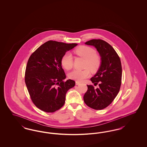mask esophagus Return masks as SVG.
<instances>
[{
  "label": "esophagus",
  "instance_id": "34e87169",
  "mask_svg": "<svg viewBox=\"0 0 147 147\" xmlns=\"http://www.w3.org/2000/svg\"><path fill=\"white\" fill-rule=\"evenodd\" d=\"M80 84V82H78V81L76 82V85H79V84Z\"/></svg>",
  "mask_w": 147,
  "mask_h": 147
}]
</instances>
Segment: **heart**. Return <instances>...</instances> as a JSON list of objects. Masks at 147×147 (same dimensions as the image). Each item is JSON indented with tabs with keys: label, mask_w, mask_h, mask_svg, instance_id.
<instances>
[{
	"label": "heart",
	"mask_w": 147,
	"mask_h": 147,
	"mask_svg": "<svg viewBox=\"0 0 147 147\" xmlns=\"http://www.w3.org/2000/svg\"><path fill=\"white\" fill-rule=\"evenodd\" d=\"M74 53L85 59L83 70L75 69L69 74L70 79L78 82H82L90 76V71L95 73L101 67V58L95 53V49L89 46H81L74 51ZM61 64L66 70H70L73 65V57L70 53H65L61 59Z\"/></svg>",
	"instance_id": "heart-1"
}]
</instances>
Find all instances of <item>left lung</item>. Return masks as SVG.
<instances>
[{
  "instance_id": "obj_1",
  "label": "left lung",
  "mask_w": 147,
  "mask_h": 147,
  "mask_svg": "<svg viewBox=\"0 0 147 147\" xmlns=\"http://www.w3.org/2000/svg\"><path fill=\"white\" fill-rule=\"evenodd\" d=\"M94 46L101 57L100 68L90 80L92 85H87L84 95V102L94 110H100L112 103L119 93L122 80V65L119 55L107 42L100 39H93L85 42Z\"/></svg>"
}]
</instances>
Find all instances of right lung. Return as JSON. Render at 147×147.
<instances>
[{
  "label": "right lung",
  "instance_id": "obj_1",
  "mask_svg": "<svg viewBox=\"0 0 147 147\" xmlns=\"http://www.w3.org/2000/svg\"><path fill=\"white\" fill-rule=\"evenodd\" d=\"M77 45L49 41L30 57L25 82L32 102L43 111L54 112L60 109L65 103L67 92L74 86L75 81H64L66 76L61 59Z\"/></svg>",
  "mask_w": 147,
  "mask_h": 147
}]
</instances>
